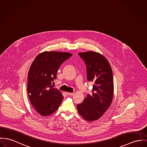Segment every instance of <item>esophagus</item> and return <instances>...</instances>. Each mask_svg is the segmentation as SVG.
Here are the masks:
<instances>
[{"label":"esophagus","instance_id":"esophagus-1","mask_svg":"<svg viewBox=\"0 0 147 147\" xmlns=\"http://www.w3.org/2000/svg\"><path fill=\"white\" fill-rule=\"evenodd\" d=\"M67 94L68 95V96H73L74 94V93H70V92H67Z\"/></svg>","mask_w":147,"mask_h":147}]
</instances>
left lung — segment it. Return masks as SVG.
I'll return each instance as SVG.
<instances>
[{
	"label": "left lung",
	"mask_w": 147,
	"mask_h": 147,
	"mask_svg": "<svg viewBox=\"0 0 147 147\" xmlns=\"http://www.w3.org/2000/svg\"><path fill=\"white\" fill-rule=\"evenodd\" d=\"M87 67L88 81L93 83L92 94L77 105L79 115L86 120L100 119L110 107L113 97V74L110 64L101 54L90 51L79 53Z\"/></svg>",
	"instance_id": "obj_1"
}]
</instances>
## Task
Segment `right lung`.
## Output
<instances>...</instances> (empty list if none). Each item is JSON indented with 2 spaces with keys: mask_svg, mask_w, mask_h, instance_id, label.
<instances>
[{
  "mask_svg": "<svg viewBox=\"0 0 147 147\" xmlns=\"http://www.w3.org/2000/svg\"><path fill=\"white\" fill-rule=\"evenodd\" d=\"M71 56L65 52L44 51L32 62L28 74L27 92L31 104L40 115L54 113L63 101L61 92L51 86L60 66Z\"/></svg>",
  "mask_w": 147,
  "mask_h": 147,
  "instance_id": "add662e5",
  "label": "right lung"
}]
</instances>
